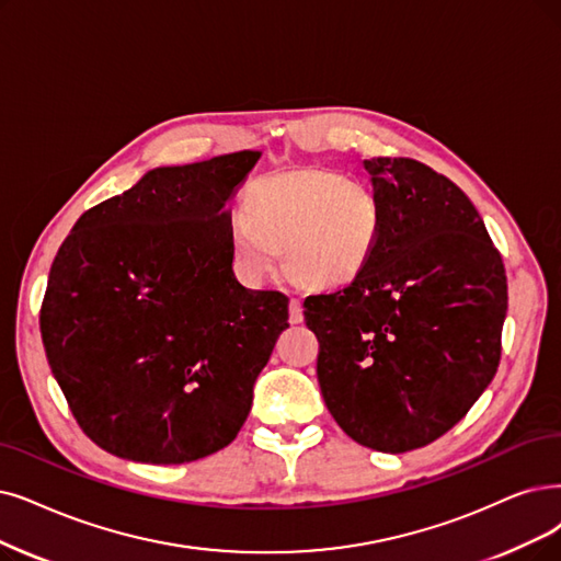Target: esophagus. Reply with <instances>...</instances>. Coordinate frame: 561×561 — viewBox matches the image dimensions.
Returning <instances> with one entry per match:
<instances>
[{
	"label": "esophagus",
	"instance_id": "1",
	"mask_svg": "<svg viewBox=\"0 0 561 561\" xmlns=\"http://www.w3.org/2000/svg\"><path fill=\"white\" fill-rule=\"evenodd\" d=\"M301 322H304L301 299H289V324H301Z\"/></svg>",
	"mask_w": 561,
	"mask_h": 561
}]
</instances>
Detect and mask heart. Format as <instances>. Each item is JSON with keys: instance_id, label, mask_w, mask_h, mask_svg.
<instances>
[{"instance_id": "b5f03b06", "label": "heart", "mask_w": 561, "mask_h": 561, "mask_svg": "<svg viewBox=\"0 0 561 561\" xmlns=\"http://www.w3.org/2000/svg\"><path fill=\"white\" fill-rule=\"evenodd\" d=\"M382 232V205L358 179L327 168L264 176L243 197L230 228L232 260L243 276H276L280 253L306 285L335 287L364 272Z\"/></svg>"}]
</instances>
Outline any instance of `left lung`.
<instances>
[{
    "instance_id": "obj_1",
    "label": "left lung",
    "mask_w": 561,
    "mask_h": 561,
    "mask_svg": "<svg viewBox=\"0 0 561 561\" xmlns=\"http://www.w3.org/2000/svg\"><path fill=\"white\" fill-rule=\"evenodd\" d=\"M382 205L350 285L304 301L318 382L358 444L405 454L469 412L497 373L508 308L500 251L469 197L414 159L364 161Z\"/></svg>"
}]
</instances>
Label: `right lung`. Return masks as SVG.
<instances>
[{
  "label": "right lung",
  "instance_id": "1",
  "mask_svg": "<svg viewBox=\"0 0 561 561\" xmlns=\"http://www.w3.org/2000/svg\"><path fill=\"white\" fill-rule=\"evenodd\" d=\"M260 151L156 168L64 239L41 339L82 433L136 462L228 446L287 324V297L232 272L226 207Z\"/></svg>",
  "mask_w": 561,
  "mask_h": 561
}]
</instances>
